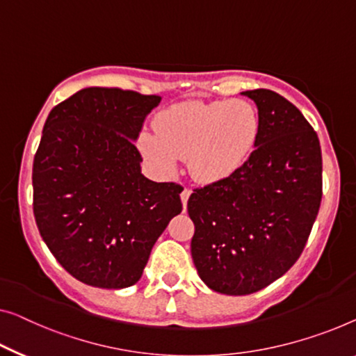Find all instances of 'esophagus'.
Listing matches in <instances>:
<instances>
[{
	"mask_svg": "<svg viewBox=\"0 0 356 356\" xmlns=\"http://www.w3.org/2000/svg\"><path fill=\"white\" fill-rule=\"evenodd\" d=\"M190 195H192V190L190 188H184L182 193H180V200H182V206H184V211L187 209V203H188V198Z\"/></svg>",
	"mask_w": 356,
	"mask_h": 356,
	"instance_id": "esophagus-1",
	"label": "esophagus"
}]
</instances>
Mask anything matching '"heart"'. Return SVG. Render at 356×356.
I'll list each match as a JSON object with an SVG mask.
<instances>
[{"label":"heart","mask_w":356,"mask_h":356,"mask_svg":"<svg viewBox=\"0 0 356 356\" xmlns=\"http://www.w3.org/2000/svg\"><path fill=\"white\" fill-rule=\"evenodd\" d=\"M259 132V113L248 100H193L161 111L155 132L142 131L137 147L163 176L176 171L179 158H187L188 171L196 180L216 184L246 163Z\"/></svg>","instance_id":"b5f03b06"}]
</instances>
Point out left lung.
Wrapping results in <instances>:
<instances>
[{
    "instance_id": "obj_1",
    "label": "left lung",
    "mask_w": 356,
    "mask_h": 356,
    "mask_svg": "<svg viewBox=\"0 0 356 356\" xmlns=\"http://www.w3.org/2000/svg\"><path fill=\"white\" fill-rule=\"evenodd\" d=\"M257 107L261 132L248 161L220 182L193 190L192 257L200 278L227 296L257 293L304 251L321 203L316 132L283 95L241 92Z\"/></svg>"
}]
</instances>
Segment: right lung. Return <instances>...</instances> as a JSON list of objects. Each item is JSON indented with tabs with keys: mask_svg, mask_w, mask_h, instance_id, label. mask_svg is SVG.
<instances>
[{
	"mask_svg": "<svg viewBox=\"0 0 356 356\" xmlns=\"http://www.w3.org/2000/svg\"><path fill=\"white\" fill-rule=\"evenodd\" d=\"M160 95L86 88L47 116L33 160V214L42 240L84 284L129 288L182 211V187L140 171L134 140Z\"/></svg>",
	"mask_w": 356,
	"mask_h": 356,
	"instance_id": "add662e5",
	"label": "right lung"
}]
</instances>
